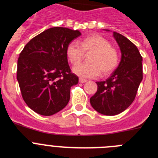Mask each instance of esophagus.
Returning <instances> with one entry per match:
<instances>
[{
	"instance_id": "34e87169",
	"label": "esophagus",
	"mask_w": 158,
	"mask_h": 158,
	"mask_svg": "<svg viewBox=\"0 0 158 158\" xmlns=\"http://www.w3.org/2000/svg\"><path fill=\"white\" fill-rule=\"evenodd\" d=\"M79 82H80V83H85V82H87V80L83 79V78H80V79H79Z\"/></svg>"
}]
</instances>
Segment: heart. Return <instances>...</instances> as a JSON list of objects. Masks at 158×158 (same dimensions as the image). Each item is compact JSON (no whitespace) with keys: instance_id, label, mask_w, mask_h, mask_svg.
Masks as SVG:
<instances>
[{"instance_id":"obj_1","label":"heart","mask_w":158,"mask_h":158,"mask_svg":"<svg viewBox=\"0 0 158 158\" xmlns=\"http://www.w3.org/2000/svg\"><path fill=\"white\" fill-rule=\"evenodd\" d=\"M92 52L89 57V64H77L73 72L83 78H93L100 74L107 76L112 73L119 64V53L104 36L94 34L87 36L81 42H70L65 49V54L72 64L80 62L84 53Z\"/></svg>"}]
</instances>
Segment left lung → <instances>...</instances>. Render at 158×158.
<instances>
[{"label":"left lung","mask_w":158,"mask_h":158,"mask_svg":"<svg viewBox=\"0 0 158 158\" xmlns=\"http://www.w3.org/2000/svg\"><path fill=\"white\" fill-rule=\"evenodd\" d=\"M113 37L120 48L121 61L107 80L96 82L97 91L90 98L92 107L105 115L125 111L135 100L142 81V57L136 46L115 31Z\"/></svg>","instance_id":"left-lung-1"}]
</instances>
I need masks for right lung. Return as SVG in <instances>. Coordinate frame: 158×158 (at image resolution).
Here are the masks:
<instances>
[{
    "instance_id": "obj_1",
    "label": "right lung",
    "mask_w": 158,
    "mask_h": 158,
    "mask_svg": "<svg viewBox=\"0 0 158 158\" xmlns=\"http://www.w3.org/2000/svg\"><path fill=\"white\" fill-rule=\"evenodd\" d=\"M81 35L78 30L51 27L31 40L19 54V89L25 103L38 114L52 115L69 103L78 77L71 73L65 49Z\"/></svg>"
}]
</instances>
